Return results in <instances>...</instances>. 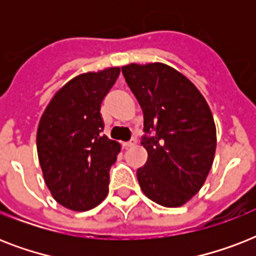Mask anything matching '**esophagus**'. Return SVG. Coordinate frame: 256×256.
I'll return each mask as SVG.
<instances>
[{
    "instance_id": "esophagus-1",
    "label": "esophagus",
    "mask_w": 256,
    "mask_h": 256,
    "mask_svg": "<svg viewBox=\"0 0 256 256\" xmlns=\"http://www.w3.org/2000/svg\"><path fill=\"white\" fill-rule=\"evenodd\" d=\"M124 146H126V148H132V146H136V138H132V140H128V142H124Z\"/></svg>"
}]
</instances>
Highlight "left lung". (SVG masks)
Returning <instances> with one entry per match:
<instances>
[{
  "mask_svg": "<svg viewBox=\"0 0 256 256\" xmlns=\"http://www.w3.org/2000/svg\"><path fill=\"white\" fill-rule=\"evenodd\" d=\"M144 112L148 152L136 178L144 194L164 207H180L200 188L216 148V128L204 96L174 68L152 62L122 66Z\"/></svg>",
  "mask_w": 256,
  "mask_h": 256,
  "instance_id": "obj_1",
  "label": "left lung"
}]
</instances>
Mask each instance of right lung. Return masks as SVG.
Segmentation results:
<instances>
[{"label":"right lung","mask_w":256,"mask_h":256,"mask_svg":"<svg viewBox=\"0 0 256 256\" xmlns=\"http://www.w3.org/2000/svg\"><path fill=\"white\" fill-rule=\"evenodd\" d=\"M120 68L80 74L46 106L37 130V152L53 198L73 211L98 206L108 192V171L120 144L102 134L100 104Z\"/></svg>","instance_id":"right-lung-1"}]
</instances>
